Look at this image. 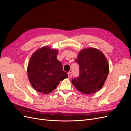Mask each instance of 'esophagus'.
<instances>
[{
    "label": "esophagus",
    "instance_id": "obj_1",
    "mask_svg": "<svg viewBox=\"0 0 131 131\" xmlns=\"http://www.w3.org/2000/svg\"><path fill=\"white\" fill-rule=\"evenodd\" d=\"M68 77L69 79H70L71 78H72V73H71V72H68Z\"/></svg>",
    "mask_w": 131,
    "mask_h": 131
}]
</instances>
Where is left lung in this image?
<instances>
[{
	"instance_id": "obj_1",
	"label": "left lung",
	"mask_w": 131,
	"mask_h": 131,
	"mask_svg": "<svg viewBox=\"0 0 131 131\" xmlns=\"http://www.w3.org/2000/svg\"><path fill=\"white\" fill-rule=\"evenodd\" d=\"M76 62L79 66L80 73L72 81L75 88L88 94L101 89L109 72L108 62L103 52L93 47L82 49L79 52Z\"/></svg>"
}]
</instances>
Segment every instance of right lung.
<instances>
[{"mask_svg": "<svg viewBox=\"0 0 131 131\" xmlns=\"http://www.w3.org/2000/svg\"><path fill=\"white\" fill-rule=\"evenodd\" d=\"M58 52L57 50L45 46L31 55L27 67L28 78L33 89L39 92H52L59 82L68 78L57 58Z\"/></svg>", "mask_w": 131, "mask_h": 131, "instance_id": "1", "label": "right lung"}]
</instances>
